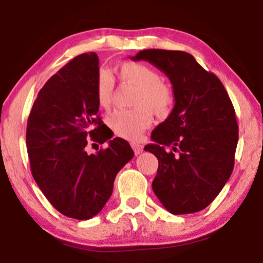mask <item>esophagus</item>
Here are the masks:
<instances>
[{"label": "esophagus", "instance_id": "34e87169", "mask_svg": "<svg viewBox=\"0 0 263 263\" xmlns=\"http://www.w3.org/2000/svg\"><path fill=\"white\" fill-rule=\"evenodd\" d=\"M131 146H132L133 151H135L136 155L142 154V151H143V145L142 144H139V143H131Z\"/></svg>", "mask_w": 263, "mask_h": 263}]
</instances>
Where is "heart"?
I'll return each mask as SVG.
<instances>
[{"label": "heart", "mask_w": 263, "mask_h": 263, "mask_svg": "<svg viewBox=\"0 0 263 263\" xmlns=\"http://www.w3.org/2000/svg\"><path fill=\"white\" fill-rule=\"evenodd\" d=\"M117 77L123 85L137 88L132 105L135 108L116 111L108 117L111 130L120 138L138 139L152 123V114L163 118L169 115L174 105V92L160 80L157 70L140 62H123L117 67ZM97 101L108 111L115 97V80L107 70H100L96 84Z\"/></svg>", "instance_id": "1"}]
</instances>
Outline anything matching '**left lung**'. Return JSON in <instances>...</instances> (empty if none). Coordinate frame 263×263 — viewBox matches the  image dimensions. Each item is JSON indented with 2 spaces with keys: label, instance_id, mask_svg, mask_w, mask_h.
<instances>
[{
  "label": "left lung",
  "instance_id": "8db88e82",
  "mask_svg": "<svg viewBox=\"0 0 263 263\" xmlns=\"http://www.w3.org/2000/svg\"><path fill=\"white\" fill-rule=\"evenodd\" d=\"M131 59L156 66L174 88L172 112L152 131L155 143L144 147L158 159L154 193L174 215L201 211L234 169L238 126L232 100L221 80L189 53L145 49Z\"/></svg>",
  "mask_w": 263,
  "mask_h": 263
}]
</instances>
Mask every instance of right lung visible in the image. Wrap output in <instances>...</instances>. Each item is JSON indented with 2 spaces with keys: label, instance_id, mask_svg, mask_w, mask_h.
Listing matches in <instances>:
<instances>
[{
  "label": "right lung",
  "instance_id": "right-lung-1",
  "mask_svg": "<svg viewBox=\"0 0 263 263\" xmlns=\"http://www.w3.org/2000/svg\"><path fill=\"white\" fill-rule=\"evenodd\" d=\"M98 74L96 53L76 57L40 89L27 121L31 175L50 204L70 218L99 214L117 174L135 155L118 137L105 151H85L88 141L102 143L112 137L98 113Z\"/></svg>",
  "mask_w": 263,
  "mask_h": 263
}]
</instances>
